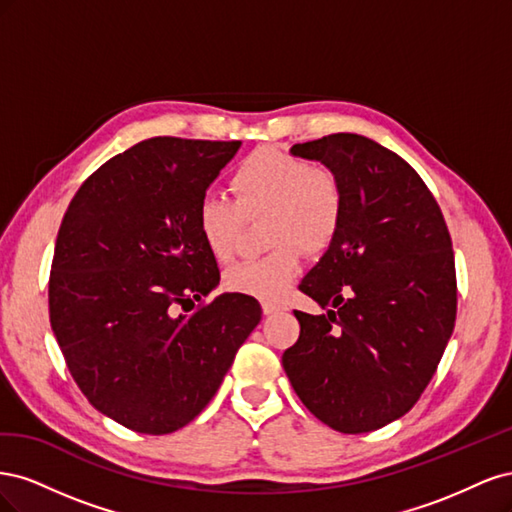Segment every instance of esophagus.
<instances>
[{
	"label": "esophagus",
	"instance_id": "esophagus-1",
	"mask_svg": "<svg viewBox=\"0 0 512 512\" xmlns=\"http://www.w3.org/2000/svg\"><path fill=\"white\" fill-rule=\"evenodd\" d=\"M284 305H277V303H271V301H262V312H265L267 316L271 314H277V312H284Z\"/></svg>",
	"mask_w": 512,
	"mask_h": 512
}]
</instances>
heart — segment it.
Returning <instances> with one entry per match:
<instances>
[{"label": "heart", "mask_w": 512, "mask_h": 512, "mask_svg": "<svg viewBox=\"0 0 512 512\" xmlns=\"http://www.w3.org/2000/svg\"><path fill=\"white\" fill-rule=\"evenodd\" d=\"M235 203L207 194L200 198L196 222L211 256L220 262L237 254L243 220L267 215L269 254L239 262L224 275L230 292L275 301L299 275L303 250L322 254L335 241L344 218V196L337 179L282 149L260 147L230 175Z\"/></svg>", "instance_id": "heart-1"}]
</instances>
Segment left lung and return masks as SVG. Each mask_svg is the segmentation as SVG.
Returning <instances> with one entry per match:
<instances>
[{"instance_id":"8db88e82","label":"left lung","mask_w":512,"mask_h":512,"mask_svg":"<svg viewBox=\"0 0 512 512\" xmlns=\"http://www.w3.org/2000/svg\"><path fill=\"white\" fill-rule=\"evenodd\" d=\"M344 196L335 241L299 290L327 314L294 312L301 333L282 365L324 425L367 433L404 416L455 329L457 277L444 215L416 170L359 134L299 143Z\"/></svg>"}]
</instances>
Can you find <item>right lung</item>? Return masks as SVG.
I'll return each instance as SVG.
<instances>
[{
  "instance_id": "right-lung-1",
  "label": "right lung",
  "mask_w": 512,
  "mask_h": 512,
  "mask_svg": "<svg viewBox=\"0 0 512 512\" xmlns=\"http://www.w3.org/2000/svg\"><path fill=\"white\" fill-rule=\"evenodd\" d=\"M239 147L147 138L104 162L61 220L53 333L89 404L132 431L162 436L194 421L262 318L247 294L203 301L220 269L196 209ZM194 300V315L176 314Z\"/></svg>"
}]
</instances>
